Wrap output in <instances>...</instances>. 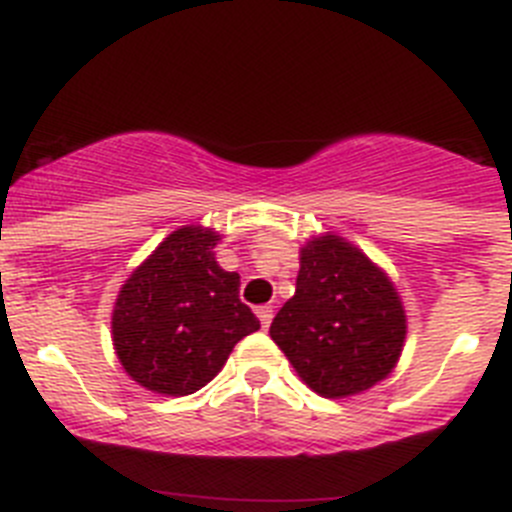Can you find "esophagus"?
<instances>
[{
    "mask_svg": "<svg viewBox=\"0 0 512 512\" xmlns=\"http://www.w3.org/2000/svg\"><path fill=\"white\" fill-rule=\"evenodd\" d=\"M257 319H260L262 329H267V326H270V321H273V308H270V306L257 308Z\"/></svg>",
    "mask_w": 512,
    "mask_h": 512,
    "instance_id": "34e87169",
    "label": "esophagus"
}]
</instances>
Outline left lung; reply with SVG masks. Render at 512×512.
Segmentation results:
<instances>
[{"label": "left lung", "instance_id": "left-lung-1", "mask_svg": "<svg viewBox=\"0 0 512 512\" xmlns=\"http://www.w3.org/2000/svg\"><path fill=\"white\" fill-rule=\"evenodd\" d=\"M270 336L308 388L347 398L388 377L403 352L405 311L388 275L336 234L301 250L296 296Z\"/></svg>", "mask_w": 512, "mask_h": 512}]
</instances>
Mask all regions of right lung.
Returning a JSON list of instances; mask_svg holds the SVG:
<instances>
[{
	"instance_id": "right-lung-1",
	"label": "right lung",
	"mask_w": 512,
	"mask_h": 512,
	"mask_svg": "<svg viewBox=\"0 0 512 512\" xmlns=\"http://www.w3.org/2000/svg\"><path fill=\"white\" fill-rule=\"evenodd\" d=\"M219 234L181 227L124 280L112 339L127 375L163 395H191L216 377L239 339L260 329L239 301V275L216 265Z\"/></svg>"
}]
</instances>
